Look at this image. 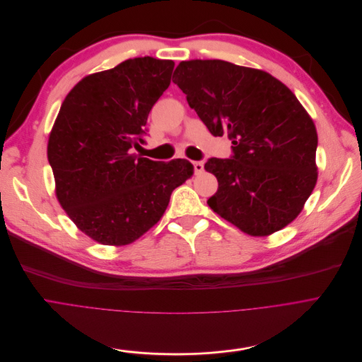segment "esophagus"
Segmentation results:
<instances>
[{"mask_svg": "<svg viewBox=\"0 0 362 362\" xmlns=\"http://www.w3.org/2000/svg\"><path fill=\"white\" fill-rule=\"evenodd\" d=\"M192 165H194V173L195 174H201L204 171V163L202 161H194Z\"/></svg>", "mask_w": 362, "mask_h": 362, "instance_id": "34e87169", "label": "esophagus"}]
</instances>
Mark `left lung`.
<instances>
[{"instance_id": "1", "label": "left lung", "mask_w": 362, "mask_h": 362, "mask_svg": "<svg viewBox=\"0 0 362 362\" xmlns=\"http://www.w3.org/2000/svg\"><path fill=\"white\" fill-rule=\"evenodd\" d=\"M173 81L230 158L204 168L218 180L206 204L241 231L269 235L297 218L317 182V129L294 93L268 72L223 59L181 61Z\"/></svg>"}]
</instances>
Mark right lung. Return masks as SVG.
Returning <instances> with one entry per match:
<instances>
[{
  "label": "right lung",
  "mask_w": 362,
  "mask_h": 362,
  "mask_svg": "<svg viewBox=\"0 0 362 362\" xmlns=\"http://www.w3.org/2000/svg\"><path fill=\"white\" fill-rule=\"evenodd\" d=\"M174 61L129 58L83 78L61 104L48 139L57 198L74 224L104 245H127L156 226L188 160L132 154L153 105L171 83Z\"/></svg>",
  "instance_id": "obj_1"
}]
</instances>
